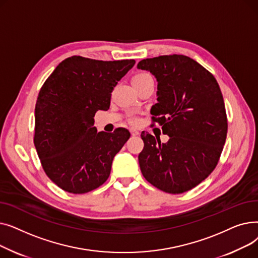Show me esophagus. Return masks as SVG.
<instances>
[{
  "label": "esophagus",
  "mask_w": 258,
  "mask_h": 258,
  "mask_svg": "<svg viewBox=\"0 0 258 258\" xmlns=\"http://www.w3.org/2000/svg\"><path fill=\"white\" fill-rule=\"evenodd\" d=\"M130 132L132 134V136H138V135H139V132L137 130H135V128H131Z\"/></svg>",
  "instance_id": "obj_1"
}]
</instances>
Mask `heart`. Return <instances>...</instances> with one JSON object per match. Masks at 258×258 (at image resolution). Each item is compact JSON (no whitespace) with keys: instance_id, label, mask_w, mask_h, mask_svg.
Masks as SVG:
<instances>
[{"instance_id":"obj_1","label":"heart","mask_w":258,"mask_h":258,"mask_svg":"<svg viewBox=\"0 0 258 258\" xmlns=\"http://www.w3.org/2000/svg\"><path fill=\"white\" fill-rule=\"evenodd\" d=\"M148 78H152V76L148 74V73H145V72H141V73H138L135 75L133 77V83H140V81H143L145 79H148ZM128 121L131 122V123L133 124H138L139 123V117L135 114V113H131L128 115Z\"/></svg>"}]
</instances>
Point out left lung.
<instances>
[{"mask_svg": "<svg viewBox=\"0 0 258 258\" xmlns=\"http://www.w3.org/2000/svg\"><path fill=\"white\" fill-rule=\"evenodd\" d=\"M137 67L157 78L152 120L169 136L161 143L141 133V172L162 191L186 192L214 170L223 152L228 120L220 86L204 67L179 54L142 59Z\"/></svg>", "mask_w": 258, "mask_h": 258, "instance_id": "obj_1", "label": "left lung"}]
</instances>
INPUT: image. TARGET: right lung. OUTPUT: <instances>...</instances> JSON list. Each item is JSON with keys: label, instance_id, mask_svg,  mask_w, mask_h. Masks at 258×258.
<instances>
[{"label": "right lung", "instance_id": "right-lung-1", "mask_svg": "<svg viewBox=\"0 0 258 258\" xmlns=\"http://www.w3.org/2000/svg\"><path fill=\"white\" fill-rule=\"evenodd\" d=\"M134 64L74 55L40 88L33 141L48 178L62 190L87 194L110 177L113 159L131 134L123 127L98 133L94 116L108 110L114 87Z\"/></svg>", "mask_w": 258, "mask_h": 258}]
</instances>
